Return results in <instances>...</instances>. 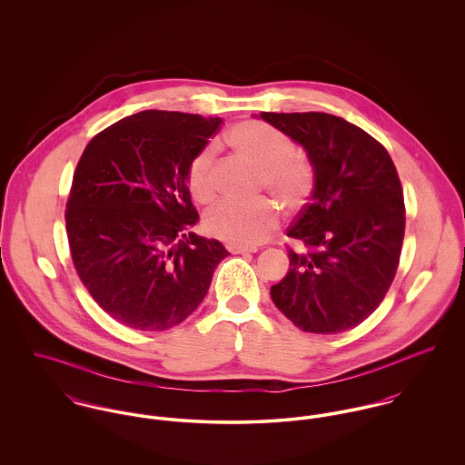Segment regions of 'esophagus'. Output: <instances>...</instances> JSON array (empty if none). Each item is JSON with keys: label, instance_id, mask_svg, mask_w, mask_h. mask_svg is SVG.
Segmentation results:
<instances>
[{"label": "esophagus", "instance_id": "esophagus-1", "mask_svg": "<svg viewBox=\"0 0 465 465\" xmlns=\"http://www.w3.org/2000/svg\"><path fill=\"white\" fill-rule=\"evenodd\" d=\"M227 251L232 252V254H247V252H256L258 247H245V245H234V243H229L227 245Z\"/></svg>", "mask_w": 465, "mask_h": 465}]
</instances>
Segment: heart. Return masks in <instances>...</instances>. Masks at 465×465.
I'll use <instances>...</instances> for the list:
<instances>
[{
	"mask_svg": "<svg viewBox=\"0 0 465 465\" xmlns=\"http://www.w3.org/2000/svg\"><path fill=\"white\" fill-rule=\"evenodd\" d=\"M227 144L260 170V186L284 211L293 213L312 195L315 175L310 161L295 152L286 134L263 122H242L225 134ZM186 183L192 197L202 203L213 200L216 184L213 177V152L200 150L190 161ZM277 223V211L268 200L236 202L222 200L203 218L205 231L234 245H256Z\"/></svg>",
	"mask_w": 465,
	"mask_h": 465,
	"instance_id": "1",
	"label": "heart"
}]
</instances>
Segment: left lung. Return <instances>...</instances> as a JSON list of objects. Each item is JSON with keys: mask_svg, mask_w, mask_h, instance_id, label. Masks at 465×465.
I'll return each mask as SVG.
<instances>
[{"mask_svg": "<svg viewBox=\"0 0 465 465\" xmlns=\"http://www.w3.org/2000/svg\"><path fill=\"white\" fill-rule=\"evenodd\" d=\"M304 146L315 172L312 200L286 234L290 270L270 288L299 330L319 334L361 324L385 299L404 238V199L387 148L326 113H262Z\"/></svg>", "mask_w": 465, "mask_h": 465, "instance_id": "obj_1", "label": "left lung"}]
</instances>
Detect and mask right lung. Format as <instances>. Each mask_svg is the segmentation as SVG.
<instances>
[{"instance_id":"right-lung-1","label":"right lung","mask_w":465,"mask_h":465,"mask_svg":"<svg viewBox=\"0 0 465 465\" xmlns=\"http://www.w3.org/2000/svg\"><path fill=\"white\" fill-rule=\"evenodd\" d=\"M220 118L143 111L96 134L71 183L66 232L76 273L120 324L164 331L186 321L229 256L197 223L190 161Z\"/></svg>"}]
</instances>
